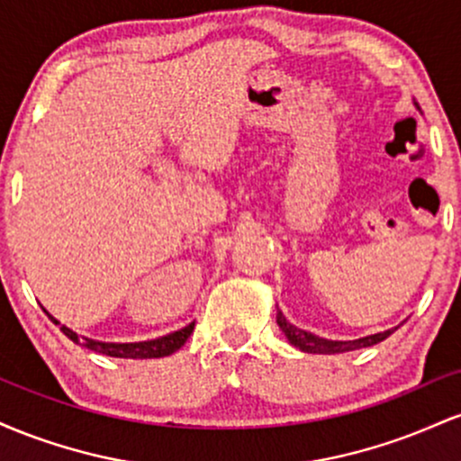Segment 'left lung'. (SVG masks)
<instances>
[{
	"mask_svg": "<svg viewBox=\"0 0 461 461\" xmlns=\"http://www.w3.org/2000/svg\"><path fill=\"white\" fill-rule=\"evenodd\" d=\"M277 325L282 327V331L288 338L290 345H294L301 351L305 353H321V356H331V353H345V351H356V348H364V347H373L377 342L385 340L394 330L382 331V333H375V336H366V338H359V340H325V338L314 336V333L299 330L294 327L293 322L285 321V316L282 312L277 310Z\"/></svg>",
	"mask_w": 461,
	"mask_h": 461,
	"instance_id": "8db88e82",
	"label": "left lung"
}]
</instances>
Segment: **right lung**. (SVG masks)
Returning <instances> with one entry per match:
<instances>
[{
  "label": "right lung",
  "instance_id": "obj_1",
  "mask_svg": "<svg viewBox=\"0 0 461 461\" xmlns=\"http://www.w3.org/2000/svg\"><path fill=\"white\" fill-rule=\"evenodd\" d=\"M51 321L56 322V325H60L54 316H50ZM62 333H65L67 338H71L73 342H77V345L91 348V351H97V353H104V356H110V357H139V359H147V357H164V356H171V353H176L179 347H184V342L188 340V336L193 333L194 330V322H190V325L184 327V330L179 331H173L168 333V336H162L158 338V340H147V342H125V345H116V342H97V340H88V338H79L77 333H73L68 327L62 325L60 327Z\"/></svg>",
  "mask_w": 461,
  "mask_h": 461
}]
</instances>
